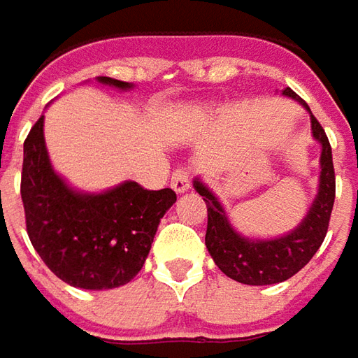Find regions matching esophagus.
<instances>
[{"instance_id":"obj_1","label":"esophagus","mask_w":358,"mask_h":358,"mask_svg":"<svg viewBox=\"0 0 358 358\" xmlns=\"http://www.w3.org/2000/svg\"><path fill=\"white\" fill-rule=\"evenodd\" d=\"M170 186L176 194H182L190 188V172L186 168H176L174 174H172V180H170Z\"/></svg>"}]
</instances>
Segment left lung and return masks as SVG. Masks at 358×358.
I'll list each match as a JSON object with an SVG mask.
<instances>
[{"label":"left lung","instance_id":"obj_1","mask_svg":"<svg viewBox=\"0 0 358 358\" xmlns=\"http://www.w3.org/2000/svg\"><path fill=\"white\" fill-rule=\"evenodd\" d=\"M285 96H291L303 105L309 115L311 108L301 96L291 91L289 87L283 91ZM311 130L313 138L321 144V174H319V190L313 203L303 217L301 224L289 234L273 240H253L238 234L229 224L214 192L210 190L202 180H194V188L203 198L208 206V229H206V248L214 257L216 265L234 281L245 285H273L285 279L293 278L299 269L309 264L321 243L325 240L329 229V217L335 202V168L331 144L325 130L319 120L311 115Z\"/></svg>","mask_w":358,"mask_h":358}]
</instances>
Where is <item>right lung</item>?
Returning <instances> with one entry per match:
<instances>
[{
    "instance_id": "add662e5",
    "label": "right lung",
    "mask_w": 358,
    "mask_h": 358,
    "mask_svg": "<svg viewBox=\"0 0 358 358\" xmlns=\"http://www.w3.org/2000/svg\"><path fill=\"white\" fill-rule=\"evenodd\" d=\"M96 80L132 89L110 77ZM21 200L29 240L45 265L73 287L99 291L136 278L176 194L170 188L144 190L136 182L101 194L71 188L51 166L41 117L23 142Z\"/></svg>"
}]
</instances>
